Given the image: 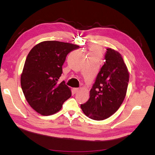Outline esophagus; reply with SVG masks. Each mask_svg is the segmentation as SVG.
Wrapping results in <instances>:
<instances>
[{
    "mask_svg": "<svg viewBox=\"0 0 155 155\" xmlns=\"http://www.w3.org/2000/svg\"><path fill=\"white\" fill-rule=\"evenodd\" d=\"M79 91V88H73V92H74V94L75 93H77Z\"/></svg>",
    "mask_w": 155,
    "mask_h": 155,
    "instance_id": "esophagus-1",
    "label": "esophagus"
}]
</instances>
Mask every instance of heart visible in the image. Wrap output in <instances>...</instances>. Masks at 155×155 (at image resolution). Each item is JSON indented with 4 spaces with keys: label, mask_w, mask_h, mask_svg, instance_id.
<instances>
[{
    "label": "heart",
    "mask_w": 155,
    "mask_h": 155,
    "mask_svg": "<svg viewBox=\"0 0 155 155\" xmlns=\"http://www.w3.org/2000/svg\"><path fill=\"white\" fill-rule=\"evenodd\" d=\"M91 51H92L91 55H99L100 54V51L99 49L97 48H91Z\"/></svg>",
    "instance_id": "1"
}]
</instances>
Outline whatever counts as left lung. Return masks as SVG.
<instances>
[{"label": "left lung", "mask_w": 155, "mask_h": 155, "mask_svg": "<svg viewBox=\"0 0 155 155\" xmlns=\"http://www.w3.org/2000/svg\"><path fill=\"white\" fill-rule=\"evenodd\" d=\"M105 62L90 91V98L81 108L88 118L103 120L118 110L126 96L129 74L122 56L107 48Z\"/></svg>", "instance_id": "left-lung-1"}]
</instances>
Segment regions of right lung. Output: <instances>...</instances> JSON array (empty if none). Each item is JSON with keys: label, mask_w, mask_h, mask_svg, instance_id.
<instances>
[{"label": "right lung", "mask_w": 155, "mask_h": 155, "mask_svg": "<svg viewBox=\"0 0 155 155\" xmlns=\"http://www.w3.org/2000/svg\"><path fill=\"white\" fill-rule=\"evenodd\" d=\"M79 46L57 41L36 45L28 55L21 76V88L33 109L43 116L58 112L72 95L64 81L58 84L67 55Z\"/></svg>", "instance_id": "1"}]
</instances>
